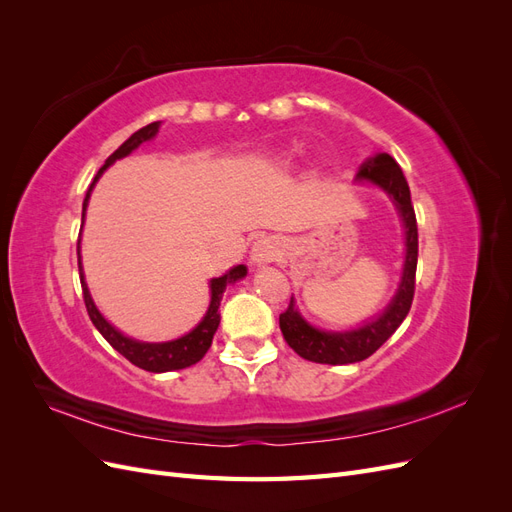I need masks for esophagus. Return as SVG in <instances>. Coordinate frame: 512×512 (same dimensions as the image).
I'll return each instance as SVG.
<instances>
[{
    "label": "esophagus",
    "instance_id": "obj_1",
    "mask_svg": "<svg viewBox=\"0 0 512 512\" xmlns=\"http://www.w3.org/2000/svg\"><path fill=\"white\" fill-rule=\"evenodd\" d=\"M282 256V243L277 239L265 237L254 243L252 247V260L258 265H265V262H273Z\"/></svg>",
    "mask_w": 512,
    "mask_h": 512
}]
</instances>
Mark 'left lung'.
<instances>
[{"label":"left lung","mask_w":512,"mask_h":512,"mask_svg":"<svg viewBox=\"0 0 512 512\" xmlns=\"http://www.w3.org/2000/svg\"><path fill=\"white\" fill-rule=\"evenodd\" d=\"M359 179H369L382 190H386L401 213V220L406 226V265L404 277H401L399 290L393 303L386 307V312L374 322H367L365 327L346 333H327L318 331L299 316L294 309V301L290 299L286 312L280 314V329L286 339V344L299 356L314 363H329V365H346L363 361L374 354L386 339H389L404 318L408 316L412 299H414V280H416V260H418V228L416 215L410 200L408 181L401 173L399 164L389 156V153H378L376 158L367 160L359 175Z\"/></svg>","instance_id":"8db88e82"}]
</instances>
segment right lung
<instances>
[{"label": "right lung", "mask_w": 512, "mask_h": 512, "mask_svg": "<svg viewBox=\"0 0 512 512\" xmlns=\"http://www.w3.org/2000/svg\"><path fill=\"white\" fill-rule=\"evenodd\" d=\"M158 128H160V121H153V123H149V126L136 130L126 143H123L117 151H113L111 156L106 158L104 166L98 170V175L94 177V181H91V185L87 188V194H85V200H83V218H85V209H87V200H89L91 188H94V183L100 179V175L104 173L106 166H111L119 158H126L128 153H132L138 145L156 136ZM76 254H79V275H81V286H83V301H85V307H87V314H89L91 322H94V327L102 333V337L106 339V342L111 344L119 354L126 356V359L132 365L141 367L145 371H153V374H162V371H173V369L190 367V365H194V363H198L200 359H203V356L207 354V350L211 348L213 333L218 331V324H220L218 307H220V301H222V294H224L226 286L241 280V277H245V273H247V269L243 265H239L235 269H230L226 275L215 277V280H211V305L207 309V316L200 320V324H198L194 331H190L188 335L175 339V342L143 344V342H136V339H130L126 335H121L119 331H115L111 324H108L102 318V314L96 309L94 301H91L87 284L83 280L79 243H76Z\"/></svg>", "instance_id": "add662e5"}]
</instances>
